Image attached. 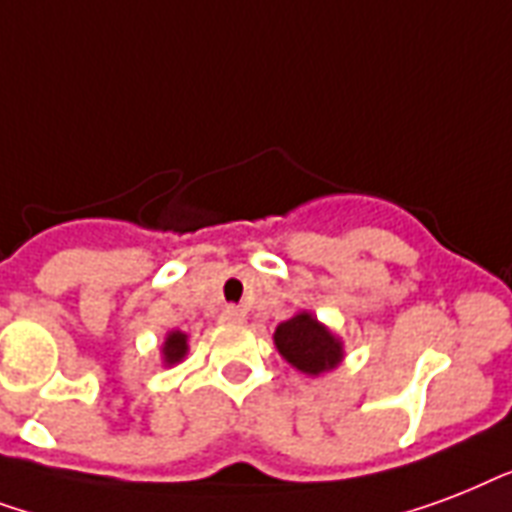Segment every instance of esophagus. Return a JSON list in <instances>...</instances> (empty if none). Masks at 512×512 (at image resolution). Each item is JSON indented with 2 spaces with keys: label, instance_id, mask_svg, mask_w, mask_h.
I'll return each instance as SVG.
<instances>
[{
  "label": "esophagus",
  "instance_id": "34e87169",
  "mask_svg": "<svg viewBox=\"0 0 512 512\" xmlns=\"http://www.w3.org/2000/svg\"><path fill=\"white\" fill-rule=\"evenodd\" d=\"M243 320L245 312L240 310V307H232V304H229V307L221 310V323H243Z\"/></svg>",
  "mask_w": 512,
  "mask_h": 512
}]
</instances>
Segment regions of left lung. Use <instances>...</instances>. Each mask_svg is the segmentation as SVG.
<instances>
[{
    "label": "left lung",
    "instance_id": "obj_1",
    "mask_svg": "<svg viewBox=\"0 0 512 512\" xmlns=\"http://www.w3.org/2000/svg\"><path fill=\"white\" fill-rule=\"evenodd\" d=\"M275 344L280 355L304 374H323L342 360V344L310 312H299L296 318L280 323Z\"/></svg>",
    "mask_w": 512,
    "mask_h": 512
}]
</instances>
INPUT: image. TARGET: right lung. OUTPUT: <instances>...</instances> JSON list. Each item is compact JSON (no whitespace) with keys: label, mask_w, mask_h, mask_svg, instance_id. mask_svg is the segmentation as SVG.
<instances>
[{"label":"right lung","mask_w":512,"mask_h":512,"mask_svg":"<svg viewBox=\"0 0 512 512\" xmlns=\"http://www.w3.org/2000/svg\"><path fill=\"white\" fill-rule=\"evenodd\" d=\"M165 360L168 363H176V360H181L186 355V334H181V331H173V334H168V339H165Z\"/></svg>","instance_id":"add662e5"}]
</instances>
